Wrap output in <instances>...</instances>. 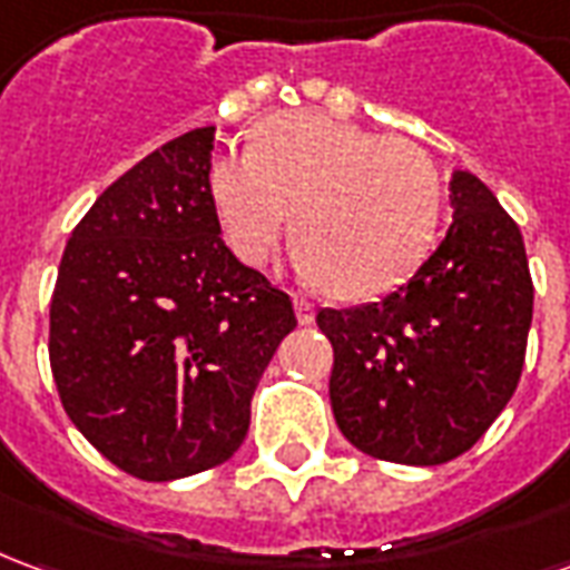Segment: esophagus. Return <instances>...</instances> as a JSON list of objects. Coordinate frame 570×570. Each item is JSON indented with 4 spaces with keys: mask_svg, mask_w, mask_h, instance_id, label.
<instances>
[{
    "mask_svg": "<svg viewBox=\"0 0 570 570\" xmlns=\"http://www.w3.org/2000/svg\"><path fill=\"white\" fill-rule=\"evenodd\" d=\"M293 308H296V321L302 323V326L314 323V305H311L308 298L296 296V298H293Z\"/></svg>",
    "mask_w": 570,
    "mask_h": 570,
    "instance_id": "esophagus-1",
    "label": "esophagus"
}]
</instances>
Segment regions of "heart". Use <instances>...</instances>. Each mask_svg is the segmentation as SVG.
I'll use <instances>...</instances> for the list:
<instances>
[{
	"mask_svg": "<svg viewBox=\"0 0 570 570\" xmlns=\"http://www.w3.org/2000/svg\"><path fill=\"white\" fill-rule=\"evenodd\" d=\"M210 200L240 262L268 259L293 213L298 272L335 296L372 298L424 259L440 223V174L415 142L321 112H281L249 151L213 164Z\"/></svg>",
	"mask_w": 570,
	"mask_h": 570,
	"instance_id": "heart-1",
	"label": "heart"
}]
</instances>
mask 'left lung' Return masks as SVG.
Masks as SVG:
<instances>
[{"mask_svg": "<svg viewBox=\"0 0 570 570\" xmlns=\"http://www.w3.org/2000/svg\"><path fill=\"white\" fill-rule=\"evenodd\" d=\"M452 225L406 284L357 308L317 311L333 342L330 400L360 452L433 466L464 454L510 403L534 286L519 225L466 170Z\"/></svg>", "mask_w": 570, "mask_h": 570, "instance_id": "obj_1", "label": "left lung"}]
</instances>
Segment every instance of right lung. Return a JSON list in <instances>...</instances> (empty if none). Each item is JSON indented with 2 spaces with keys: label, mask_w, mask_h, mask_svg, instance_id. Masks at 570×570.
<instances>
[{
  "label": "right lung",
  "mask_w": 570,
  "mask_h": 570,
  "mask_svg": "<svg viewBox=\"0 0 570 570\" xmlns=\"http://www.w3.org/2000/svg\"><path fill=\"white\" fill-rule=\"evenodd\" d=\"M216 128L164 142L106 188L69 237L48 354L57 394L106 461L146 482L223 464L293 302L223 244Z\"/></svg>",
  "instance_id": "obj_1"
}]
</instances>
